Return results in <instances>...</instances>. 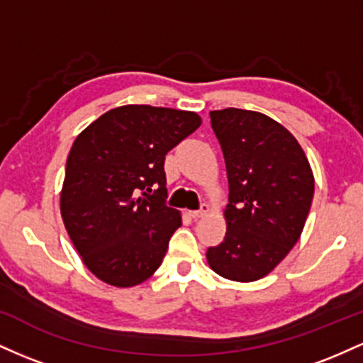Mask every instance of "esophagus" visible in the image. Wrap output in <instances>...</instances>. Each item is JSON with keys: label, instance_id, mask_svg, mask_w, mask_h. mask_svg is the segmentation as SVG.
<instances>
[{"label": "esophagus", "instance_id": "esophagus-1", "mask_svg": "<svg viewBox=\"0 0 363 363\" xmlns=\"http://www.w3.org/2000/svg\"><path fill=\"white\" fill-rule=\"evenodd\" d=\"M208 213H210V206H208L206 203H203V205H201V208H199V210L191 211V216H193L194 220H198V218H203V216H206Z\"/></svg>", "mask_w": 363, "mask_h": 363}]
</instances>
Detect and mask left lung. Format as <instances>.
I'll return each instance as SVG.
<instances>
[{
    "label": "left lung",
    "mask_w": 363,
    "mask_h": 363,
    "mask_svg": "<svg viewBox=\"0 0 363 363\" xmlns=\"http://www.w3.org/2000/svg\"><path fill=\"white\" fill-rule=\"evenodd\" d=\"M228 179L227 232L206 251L210 268L234 281L272 273L301 239L314 174L295 136L256 111H211Z\"/></svg>",
    "instance_id": "obj_1"
}]
</instances>
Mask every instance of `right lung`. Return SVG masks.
<instances>
[{"instance_id":"right-lung-1","label":"right lung","mask_w":363,"mask_h":363,"mask_svg":"<svg viewBox=\"0 0 363 363\" xmlns=\"http://www.w3.org/2000/svg\"><path fill=\"white\" fill-rule=\"evenodd\" d=\"M199 124L196 112L129 104L77 136L60 208L74 249L99 280L128 289L162 264L182 225L181 211L165 205V155Z\"/></svg>"}]
</instances>
